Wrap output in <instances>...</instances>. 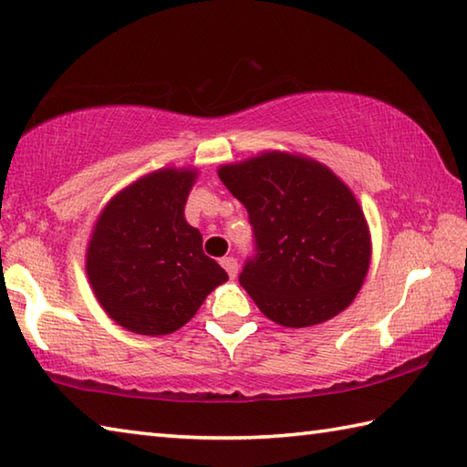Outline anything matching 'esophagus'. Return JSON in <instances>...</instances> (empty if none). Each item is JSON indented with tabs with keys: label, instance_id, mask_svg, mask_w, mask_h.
Here are the masks:
<instances>
[{
	"label": "esophagus",
	"instance_id": "esophagus-1",
	"mask_svg": "<svg viewBox=\"0 0 467 467\" xmlns=\"http://www.w3.org/2000/svg\"><path fill=\"white\" fill-rule=\"evenodd\" d=\"M221 265L224 267V271L228 273V277H231V279L236 277V271H239V263H236L234 257H224L221 261Z\"/></svg>",
	"mask_w": 467,
	"mask_h": 467
}]
</instances>
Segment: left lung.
Returning <instances> with one entry per match:
<instances>
[{
    "instance_id": "8db88e82",
    "label": "left lung",
    "mask_w": 467,
    "mask_h": 467,
    "mask_svg": "<svg viewBox=\"0 0 467 467\" xmlns=\"http://www.w3.org/2000/svg\"><path fill=\"white\" fill-rule=\"evenodd\" d=\"M241 200L257 257L239 283L271 322L307 327L344 312L372 259L367 216L354 192L309 155L267 150L216 170Z\"/></svg>"
}]
</instances>
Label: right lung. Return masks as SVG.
Masks as SVG:
<instances>
[{
  "label": "right lung",
  "mask_w": 467,
  "mask_h": 467,
  "mask_svg": "<svg viewBox=\"0 0 467 467\" xmlns=\"http://www.w3.org/2000/svg\"><path fill=\"white\" fill-rule=\"evenodd\" d=\"M196 180L194 166L145 173L113 194L90 231L88 285L103 312L133 334H173L228 281L184 216Z\"/></svg>",
  "instance_id": "1"
}]
</instances>
